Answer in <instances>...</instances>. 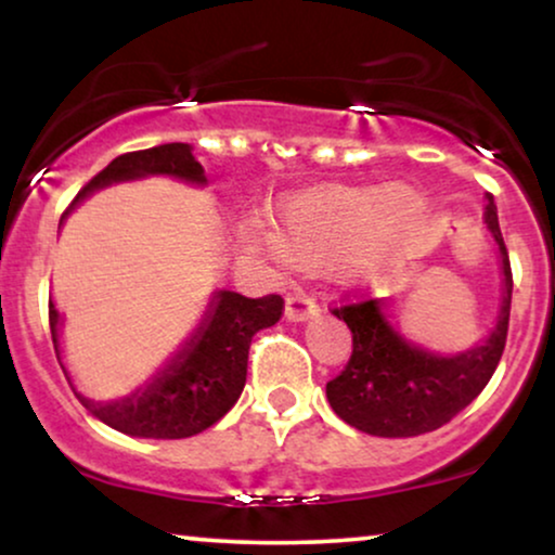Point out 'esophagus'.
<instances>
[{
  "label": "esophagus",
  "mask_w": 555,
  "mask_h": 555,
  "mask_svg": "<svg viewBox=\"0 0 555 555\" xmlns=\"http://www.w3.org/2000/svg\"><path fill=\"white\" fill-rule=\"evenodd\" d=\"M318 315H321V308H318L310 298H306V295H293V298H287L285 302V318L291 323H306L313 321Z\"/></svg>",
  "instance_id": "1"
}]
</instances>
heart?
I'll return each mask as SVG.
<instances>
[{"mask_svg": "<svg viewBox=\"0 0 555 555\" xmlns=\"http://www.w3.org/2000/svg\"><path fill=\"white\" fill-rule=\"evenodd\" d=\"M427 217L409 186H323L295 194L275 211V230L253 227V242L280 268H333L348 285L374 280Z\"/></svg>", "mask_w": 555, "mask_h": 555, "instance_id": "heart-1", "label": "heart"}]
</instances>
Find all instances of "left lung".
Masks as SVG:
<instances>
[{
	"label": "left lung",
	"mask_w": 555,
	"mask_h": 555,
	"mask_svg": "<svg viewBox=\"0 0 555 555\" xmlns=\"http://www.w3.org/2000/svg\"><path fill=\"white\" fill-rule=\"evenodd\" d=\"M485 224L498 249L500 306L495 328L460 353H437L406 338L393 300H366L333 310L353 333V353L340 376L325 384L333 412L374 437L435 431L477 399L495 374L511 321L513 275L500 234L498 207L485 194Z\"/></svg>",
	"instance_id": "left-lung-1"
}]
</instances>
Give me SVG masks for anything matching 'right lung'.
I'll return each instance as SVG.
<instances>
[{"label":"right lung","instance_id":"obj_1","mask_svg":"<svg viewBox=\"0 0 555 555\" xmlns=\"http://www.w3.org/2000/svg\"><path fill=\"white\" fill-rule=\"evenodd\" d=\"M171 177L192 186H207L202 164L189 143H164L146 151L124 154L90 179L60 219V227L88 196L120 181ZM283 315L280 295L245 298L234 291H215L202 321L179 351L139 389L116 401H95L75 389L63 359V315L50 300V331L60 366L75 397L95 420L128 437L184 439L222 420L237 404L247 378V353L257 331L270 328Z\"/></svg>","mask_w":555,"mask_h":555}]
</instances>
